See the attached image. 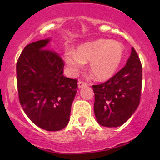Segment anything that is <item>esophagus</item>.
<instances>
[{
	"instance_id": "1",
	"label": "esophagus",
	"mask_w": 160,
	"mask_h": 160,
	"mask_svg": "<svg viewBox=\"0 0 160 160\" xmlns=\"http://www.w3.org/2000/svg\"><path fill=\"white\" fill-rule=\"evenodd\" d=\"M87 83L84 82H82V81H79L78 83V87L79 89L82 88V87H87Z\"/></svg>"
}]
</instances>
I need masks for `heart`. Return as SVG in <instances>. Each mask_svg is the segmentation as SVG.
Wrapping results in <instances>:
<instances>
[{
	"mask_svg": "<svg viewBox=\"0 0 160 160\" xmlns=\"http://www.w3.org/2000/svg\"><path fill=\"white\" fill-rule=\"evenodd\" d=\"M123 46L117 41L98 39L82 44L77 51L68 49L64 61L71 74H76L89 62V69L98 80H107L114 76L122 63Z\"/></svg>",
	"mask_w": 160,
	"mask_h": 160,
	"instance_id": "1",
	"label": "heart"
}]
</instances>
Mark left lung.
<instances>
[{"label": "left lung", "instance_id": "left-lung-1", "mask_svg": "<svg viewBox=\"0 0 160 160\" xmlns=\"http://www.w3.org/2000/svg\"><path fill=\"white\" fill-rule=\"evenodd\" d=\"M142 65L135 49L126 66L102 84L94 85V111L98 122L117 128L131 117L140 102Z\"/></svg>", "mask_w": 160, "mask_h": 160}]
</instances>
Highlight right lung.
I'll use <instances>...</instances> for the list:
<instances>
[{"instance_id": "obj_1", "label": "right lung", "mask_w": 160, "mask_h": 160, "mask_svg": "<svg viewBox=\"0 0 160 160\" xmlns=\"http://www.w3.org/2000/svg\"><path fill=\"white\" fill-rule=\"evenodd\" d=\"M50 39L29 44L17 63L20 103L29 119L42 129L57 131L70 121L78 80L63 75L64 62L46 49Z\"/></svg>"}]
</instances>
